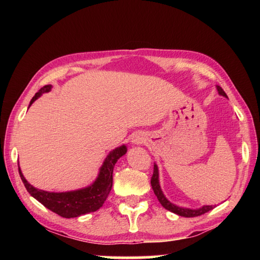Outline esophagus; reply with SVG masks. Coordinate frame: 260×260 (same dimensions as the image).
Returning <instances> with one entry per match:
<instances>
[{
    "label": "esophagus",
    "mask_w": 260,
    "mask_h": 260,
    "mask_svg": "<svg viewBox=\"0 0 260 260\" xmlns=\"http://www.w3.org/2000/svg\"><path fill=\"white\" fill-rule=\"evenodd\" d=\"M143 142V139L141 138L140 135H135L133 136V139H132V143L133 144H141Z\"/></svg>",
    "instance_id": "1"
}]
</instances>
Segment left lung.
<instances>
[{
  "label": "left lung",
  "instance_id": "left-lung-1",
  "mask_svg": "<svg viewBox=\"0 0 260 260\" xmlns=\"http://www.w3.org/2000/svg\"><path fill=\"white\" fill-rule=\"evenodd\" d=\"M217 90L219 95L223 96V98H227V95L223 89L220 86H217ZM151 187H152V190L155 192V195L157 196L158 201H159V203L162 205V208H165L166 210L171 211V212H173L178 215H181V217L184 218H190V217H197V215H202L206 212H209L213 209L212 205H203L201 206L199 209H189V208H182V206H178L173 203H171V202L166 199L164 192H162L161 188H160V184H159V172H158V166L155 162L153 164V174H152V178H151Z\"/></svg>",
  "mask_w": 260,
  "mask_h": 260
}]
</instances>
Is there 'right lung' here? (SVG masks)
<instances>
[{
    "instance_id": "right-lung-1",
    "label": "right lung",
    "mask_w": 260,
    "mask_h": 260,
    "mask_svg": "<svg viewBox=\"0 0 260 260\" xmlns=\"http://www.w3.org/2000/svg\"><path fill=\"white\" fill-rule=\"evenodd\" d=\"M51 90V86H43L37 94L30 100L28 108L37 101L42 94L48 93ZM127 152V147L125 144L113 149L109 152V155L105 158L102 166L100 167V172L95 181L85 188L77 189V190L55 192V191H46L33 187L28 183L27 180L21 173V170L18 164L19 175L21 181L24 182L25 188L33 196L35 200L40 202L42 205H45L47 209H49L52 212L57 213L63 218H77L82 214L95 212L101 206L104 204L105 200L108 199V195L111 191L112 188V173L113 167L116 162L121 156H124Z\"/></svg>"
}]
</instances>
